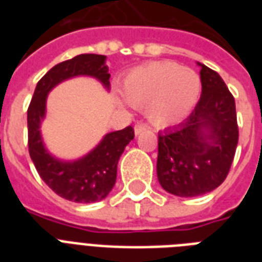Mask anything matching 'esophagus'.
Returning <instances> with one entry per match:
<instances>
[{
    "label": "esophagus",
    "mask_w": 262,
    "mask_h": 262,
    "mask_svg": "<svg viewBox=\"0 0 262 262\" xmlns=\"http://www.w3.org/2000/svg\"><path fill=\"white\" fill-rule=\"evenodd\" d=\"M147 125H145V123H143V122H137L135 125V133L136 135H140V133H141V132L143 130H145V129H147Z\"/></svg>",
    "instance_id": "esophagus-1"
}]
</instances>
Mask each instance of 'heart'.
Wrapping results in <instances>:
<instances>
[{
  "instance_id": "obj_1",
  "label": "heart",
  "mask_w": 262,
  "mask_h": 262,
  "mask_svg": "<svg viewBox=\"0 0 262 262\" xmlns=\"http://www.w3.org/2000/svg\"><path fill=\"white\" fill-rule=\"evenodd\" d=\"M200 91L194 71L168 61L136 68L122 83L125 100L136 108L145 107L148 118L160 126L182 121L199 100Z\"/></svg>"
}]
</instances>
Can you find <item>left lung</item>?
Listing matches in <instances>:
<instances>
[{
	"label": "left lung",
	"instance_id": "obj_1",
	"mask_svg": "<svg viewBox=\"0 0 262 262\" xmlns=\"http://www.w3.org/2000/svg\"><path fill=\"white\" fill-rule=\"evenodd\" d=\"M199 67L200 100L182 123L158 136V179L178 197H197L220 186L239 137L235 99L217 72Z\"/></svg>",
	"mask_w": 262,
	"mask_h": 262
}]
</instances>
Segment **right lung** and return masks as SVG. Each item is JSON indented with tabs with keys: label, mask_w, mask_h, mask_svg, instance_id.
Wrapping results in <instances>:
<instances>
[{
	"label": "right lung",
	"mask_w": 262,
	"mask_h": 262,
	"mask_svg": "<svg viewBox=\"0 0 262 262\" xmlns=\"http://www.w3.org/2000/svg\"><path fill=\"white\" fill-rule=\"evenodd\" d=\"M104 61V55L80 54L57 63L38 81L27 111L28 151L36 171L51 190L73 203H95L110 193L117 179L118 160L135 137V130L126 126L122 130L111 132L94 151L69 163L57 160L46 151L39 132L40 119L46 113L47 94L63 80L87 75L96 77L108 88L110 75Z\"/></svg>",
	"instance_id": "add662e5"
}]
</instances>
